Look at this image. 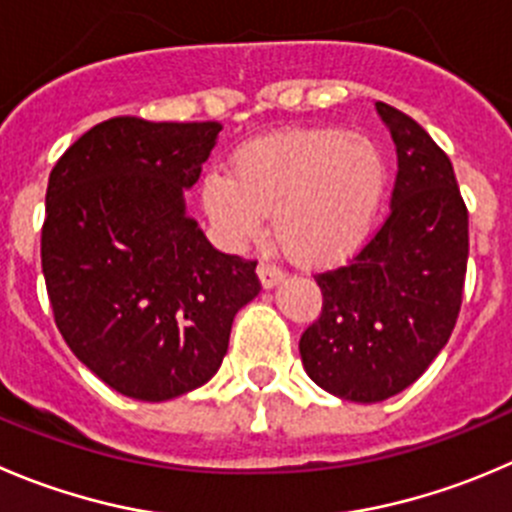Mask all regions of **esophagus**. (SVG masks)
<instances>
[{
  "mask_svg": "<svg viewBox=\"0 0 512 512\" xmlns=\"http://www.w3.org/2000/svg\"><path fill=\"white\" fill-rule=\"evenodd\" d=\"M259 279L261 284H264V289H271V286H276L281 281V276H284V271L279 269V266L269 264V261H261L259 264Z\"/></svg>",
  "mask_w": 512,
  "mask_h": 512,
  "instance_id": "esophagus-1",
  "label": "esophagus"
}]
</instances>
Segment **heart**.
I'll use <instances>...</instances> for the list:
<instances>
[{"instance_id": "1", "label": "heart", "mask_w": 512, "mask_h": 512, "mask_svg": "<svg viewBox=\"0 0 512 512\" xmlns=\"http://www.w3.org/2000/svg\"><path fill=\"white\" fill-rule=\"evenodd\" d=\"M389 165L372 138L344 128L289 130L238 150L233 175L211 170L201 198L228 248L264 231L266 213L284 251L304 266H332L372 236Z\"/></svg>"}]
</instances>
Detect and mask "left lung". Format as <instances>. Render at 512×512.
I'll return each mask as SVG.
<instances>
[{
    "label": "left lung",
    "instance_id": "left-lung-1",
    "mask_svg": "<svg viewBox=\"0 0 512 512\" xmlns=\"http://www.w3.org/2000/svg\"><path fill=\"white\" fill-rule=\"evenodd\" d=\"M397 145L392 208L347 264L316 274L324 304L301 334L306 374L349 402L410 387L455 329L467 271V206L445 150L377 102Z\"/></svg>",
    "mask_w": 512,
    "mask_h": 512
}]
</instances>
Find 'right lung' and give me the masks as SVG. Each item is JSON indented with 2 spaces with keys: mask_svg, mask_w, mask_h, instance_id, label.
<instances>
[{
  "mask_svg": "<svg viewBox=\"0 0 512 512\" xmlns=\"http://www.w3.org/2000/svg\"><path fill=\"white\" fill-rule=\"evenodd\" d=\"M221 123L110 118L47 183L42 274L55 324L107 387L163 402L206 384L233 316L261 291L256 261L221 253L186 216Z\"/></svg>",
  "mask_w": 512,
  "mask_h": 512,
  "instance_id": "add662e5",
  "label": "right lung"
}]
</instances>
